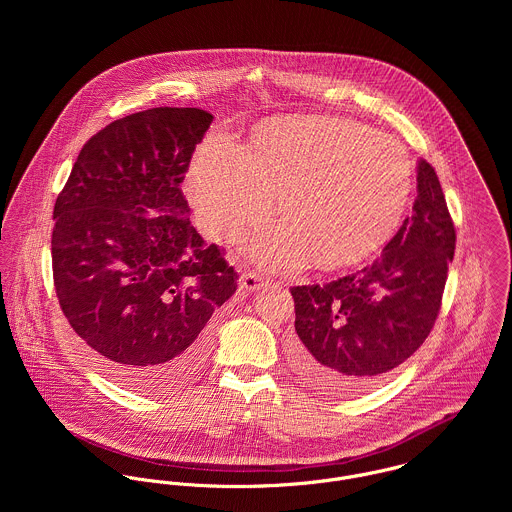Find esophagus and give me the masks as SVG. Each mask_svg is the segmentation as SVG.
Wrapping results in <instances>:
<instances>
[{
    "instance_id": "obj_1",
    "label": "esophagus",
    "mask_w": 512,
    "mask_h": 512,
    "mask_svg": "<svg viewBox=\"0 0 512 512\" xmlns=\"http://www.w3.org/2000/svg\"><path fill=\"white\" fill-rule=\"evenodd\" d=\"M264 286V278L254 274V272H248V274H242L240 278V288L246 290V292H256Z\"/></svg>"
}]
</instances>
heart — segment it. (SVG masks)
Segmentation results:
<instances>
[{
    "label": "heart",
    "instance_id": "obj_1",
    "mask_svg": "<svg viewBox=\"0 0 512 512\" xmlns=\"http://www.w3.org/2000/svg\"><path fill=\"white\" fill-rule=\"evenodd\" d=\"M187 193L203 230L238 240L278 197L284 222L260 234L268 268L355 264L398 228L412 193V161L396 138L361 122L309 114L260 124L248 146L207 136L193 155Z\"/></svg>",
    "mask_w": 512,
    "mask_h": 512
}]
</instances>
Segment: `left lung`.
<instances>
[{
    "label": "left lung",
    "mask_w": 512,
    "mask_h": 512,
    "mask_svg": "<svg viewBox=\"0 0 512 512\" xmlns=\"http://www.w3.org/2000/svg\"><path fill=\"white\" fill-rule=\"evenodd\" d=\"M412 215L363 270L292 288L297 374L333 396H355L410 359L441 307L455 226L436 169L418 161Z\"/></svg>",
    "instance_id": "obj_1"
}]
</instances>
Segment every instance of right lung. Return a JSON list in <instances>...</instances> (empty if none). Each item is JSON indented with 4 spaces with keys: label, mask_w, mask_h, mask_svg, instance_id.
<instances>
[{
    "label": "right lung",
    "mask_w": 512,
    "mask_h": 512,
    "mask_svg": "<svg viewBox=\"0 0 512 512\" xmlns=\"http://www.w3.org/2000/svg\"><path fill=\"white\" fill-rule=\"evenodd\" d=\"M213 114L151 108L80 149L53 219V280L88 357L118 384L157 394L207 361L215 309L238 274L189 220L181 183Z\"/></svg>",
    "instance_id": "right-lung-1"
}]
</instances>
